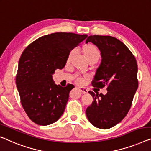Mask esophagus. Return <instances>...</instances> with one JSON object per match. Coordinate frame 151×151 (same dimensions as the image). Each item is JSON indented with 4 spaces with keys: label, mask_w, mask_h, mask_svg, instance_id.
I'll return each instance as SVG.
<instances>
[{
    "label": "esophagus",
    "mask_w": 151,
    "mask_h": 151,
    "mask_svg": "<svg viewBox=\"0 0 151 151\" xmlns=\"http://www.w3.org/2000/svg\"><path fill=\"white\" fill-rule=\"evenodd\" d=\"M79 89L81 91V92L83 93H88V90H87L86 88H85V87H79Z\"/></svg>",
    "instance_id": "1"
}]
</instances>
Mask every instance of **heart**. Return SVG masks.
I'll list each match as a JSON object with an SVG mask.
<instances>
[{
  "instance_id": "b5f03b06",
  "label": "heart",
  "mask_w": 151,
  "mask_h": 151,
  "mask_svg": "<svg viewBox=\"0 0 151 151\" xmlns=\"http://www.w3.org/2000/svg\"><path fill=\"white\" fill-rule=\"evenodd\" d=\"M74 52H75V49H73V50H72L70 51V53L69 56H68V59L70 58V57L74 53ZM85 53L88 60L90 59V58H94V57L100 58V51H98L97 47L93 45H87L86 47H85ZM75 78L76 81L78 83H83L84 82V77L81 75H78V74L75 75Z\"/></svg>"
}]
</instances>
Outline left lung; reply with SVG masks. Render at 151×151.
<instances>
[{
    "mask_svg": "<svg viewBox=\"0 0 151 151\" xmlns=\"http://www.w3.org/2000/svg\"><path fill=\"white\" fill-rule=\"evenodd\" d=\"M101 51L102 61L92 81L94 87L107 86L103 95L89 91L93 102L86 109L89 122L107 129L118 124L129 112L138 87V65L134 55L125 45L111 36H89Z\"/></svg>",
    "mask_w": 151,
    "mask_h": 151,
    "instance_id": "obj_1",
    "label": "left lung"
}]
</instances>
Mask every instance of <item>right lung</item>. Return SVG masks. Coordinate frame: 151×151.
<instances>
[{
    "label": "right lung",
    "mask_w": 151,
    "mask_h": 151,
    "mask_svg": "<svg viewBox=\"0 0 151 151\" xmlns=\"http://www.w3.org/2000/svg\"><path fill=\"white\" fill-rule=\"evenodd\" d=\"M87 35L55 32L42 36L24 49L19 60L16 85L22 107L28 117L40 125L60 118L75 86L55 85L52 75L66 65L70 52Z\"/></svg>",
    "instance_id": "right-lung-1"
}]
</instances>
